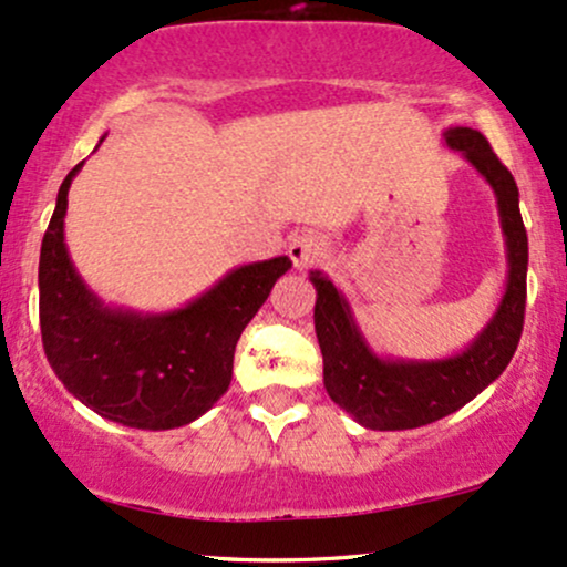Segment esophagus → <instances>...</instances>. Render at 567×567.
I'll use <instances>...</instances> for the list:
<instances>
[{"label":"esophagus","instance_id":"esophagus-1","mask_svg":"<svg viewBox=\"0 0 567 567\" xmlns=\"http://www.w3.org/2000/svg\"><path fill=\"white\" fill-rule=\"evenodd\" d=\"M328 252H331V245H328V239L322 234H315V231L296 234L293 239H290V245H288V255H290V260H293V266L298 271L309 269V266L326 260Z\"/></svg>","mask_w":567,"mask_h":567}]
</instances>
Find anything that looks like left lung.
Returning a JSON list of instances; mask_svg holds the SVG:
<instances>
[{
    "instance_id": "8db88e82",
    "label": "left lung",
    "mask_w": 567,
    "mask_h": 567,
    "mask_svg": "<svg viewBox=\"0 0 567 567\" xmlns=\"http://www.w3.org/2000/svg\"><path fill=\"white\" fill-rule=\"evenodd\" d=\"M444 142L463 153L493 188L508 260L506 293L493 320L463 352L435 360L377 354L341 290L322 271H309L317 290L315 331L322 350V382L331 401L371 431H409L457 412L506 371L519 344L527 298V231L519 215V188L476 128H446Z\"/></svg>"
}]
</instances>
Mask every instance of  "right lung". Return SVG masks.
<instances>
[{
	"label": "right lung",
	"instance_id": "obj_1",
	"mask_svg": "<svg viewBox=\"0 0 567 567\" xmlns=\"http://www.w3.org/2000/svg\"><path fill=\"white\" fill-rule=\"evenodd\" d=\"M80 169L83 164L61 183L40 250L48 363L64 388L104 420L142 431L188 425L228 390L236 341L293 264L279 255L239 266L174 312L107 307L74 269L64 241L66 193Z\"/></svg>",
	"mask_w": 567,
	"mask_h": 567
}]
</instances>
